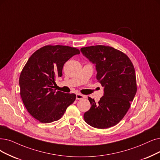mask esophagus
I'll return each mask as SVG.
<instances>
[{
  "label": "esophagus",
  "mask_w": 160,
  "mask_h": 160,
  "mask_svg": "<svg viewBox=\"0 0 160 160\" xmlns=\"http://www.w3.org/2000/svg\"><path fill=\"white\" fill-rule=\"evenodd\" d=\"M84 98H85V95L81 94L79 93H78V94H76V99L77 100H81V99H83Z\"/></svg>",
  "instance_id": "1"
}]
</instances>
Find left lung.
Returning <instances> with one entry per match:
<instances>
[{
  "label": "left lung",
  "instance_id": "1",
  "mask_svg": "<svg viewBox=\"0 0 160 160\" xmlns=\"http://www.w3.org/2000/svg\"><path fill=\"white\" fill-rule=\"evenodd\" d=\"M81 51L95 65L97 79L104 87L98 102L88 97L91 107L84 113V119L95 128H109L123 118L136 94L135 68L128 56L111 47L91 46Z\"/></svg>",
  "mask_w": 160,
  "mask_h": 160
}]
</instances>
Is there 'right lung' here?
<instances>
[{
  "mask_svg": "<svg viewBox=\"0 0 160 160\" xmlns=\"http://www.w3.org/2000/svg\"><path fill=\"white\" fill-rule=\"evenodd\" d=\"M76 48L44 46L32 54L21 72L19 84L25 107L35 119L43 123L60 119L73 103L75 94L56 91L55 79L62 75L64 63L79 54Z\"/></svg>",
  "mask_w": 160,
  "mask_h": 160,
  "instance_id": "add662e5",
  "label": "right lung"
}]
</instances>
